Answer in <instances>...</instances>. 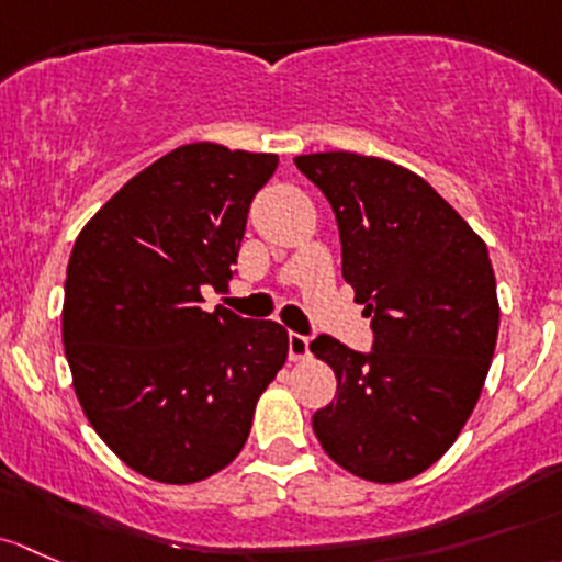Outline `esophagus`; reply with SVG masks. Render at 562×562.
Segmentation results:
<instances>
[{
	"instance_id": "34e87169",
	"label": "esophagus",
	"mask_w": 562,
	"mask_h": 562,
	"mask_svg": "<svg viewBox=\"0 0 562 562\" xmlns=\"http://www.w3.org/2000/svg\"><path fill=\"white\" fill-rule=\"evenodd\" d=\"M311 355V338L300 333H289V360L300 362Z\"/></svg>"
}]
</instances>
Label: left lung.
<instances>
[{
  "mask_svg": "<svg viewBox=\"0 0 562 562\" xmlns=\"http://www.w3.org/2000/svg\"><path fill=\"white\" fill-rule=\"evenodd\" d=\"M340 233L344 279L373 327L368 355L319 335L338 392L314 414L322 449L355 476L406 482L460 436L495 355V273L484 240L425 178L351 151L305 154Z\"/></svg>",
  "mask_w": 562,
  "mask_h": 562,
  "instance_id": "1",
  "label": "left lung"
}]
</instances>
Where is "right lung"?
<instances>
[{
  "label": "right lung",
  "mask_w": 562,
  "mask_h": 562,
  "mask_svg": "<svg viewBox=\"0 0 562 562\" xmlns=\"http://www.w3.org/2000/svg\"><path fill=\"white\" fill-rule=\"evenodd\" d=\"M276 167V154L176 148L110 196L69 254L61 340L75 395L97 436L154 482L227 468L286 362L279 322L202 308V286L233 279L248 207Z\"/></svg>",
  "instance_id": "add662e5"
}]
</instances>
